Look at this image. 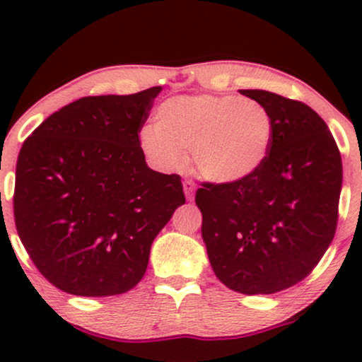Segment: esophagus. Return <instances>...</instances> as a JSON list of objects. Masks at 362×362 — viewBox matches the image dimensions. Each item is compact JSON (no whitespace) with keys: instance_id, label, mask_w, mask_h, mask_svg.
<instances>
[{"instance_id":"34e87169","label":"esophagus","mask_w":362,"mask_h":362,"mask_svg":"<svg viewBox=\"0 0 362 362\" xmlns=\"http://www.w3.org/2000/svg\"><path fill=\"white\" fill-rule=\"evenodd\" d=\"M184 192H185L187 201H194V194H195V185H194V182L184 180Z\"/></svg>"}]
</instances>
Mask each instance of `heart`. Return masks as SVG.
<instances>
[{
    "instance_id": "1",
    "label": "heart",
    "mask_w": 362,
    "mask_h": 362,
    "mask_svg": "<svg viewBox=\"0 0 362 362\" xmlns=\"http://www.w3.org/2000/svg\"><path fill=\"white\" fill-rule=\"evenodd\" d=\"M274 120L267 107L238 95H180L161 103L139 146L155 167L177 172L190 163L214 184L255 175L271 155Z\"/></svg>"
}]
</instances>
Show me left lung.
I'll list each match as a JSON object with an SVG mask.
<instances>
[{"mask_svg": "<svg viewBox=\"0 0 362 362\" xmlns=\"http://www.w3.org/2000/svg\"><path fill=\"white\" fill-rule=\"evenodd\" d=\"M240 93L267 107L271 155L236 184L195 192L211 267L226 288L272 294L305 279L334 240L342 160L334 136L303 102L265 90Z\"/></svg>", "mask_w": 362, "mask_h": 362, "instance_id": "left-lung-1", "label": "left lung"}]
</instances>
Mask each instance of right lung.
<instances>
[{
  "label": "right lung",
  "mask_w": 362,
  "mask_h": 362,
  "mask_svg": "<svg viewBox=\"0 0 362 362\" xmlns=\"http://www.w3.org/2000/svg\"><path fill=\"white\" fill-rule=\"evenodd\" d=\"M160 91L83 97L49 115L20 149L16 231L64 293L98 298L134 288L153 240L185 204L180 177L149 168L139 146Z\"/></svg>",
  "instance_id": "1"
}]
</instances>
